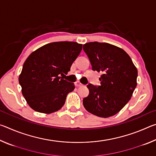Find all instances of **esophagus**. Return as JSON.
I'll return each mask as SVG.
<instances>
[{
	"mask_svg": "<svg viewBox=\"0 0 156 156\" xmlns=\"http://www.w3.org/2000/svg\"><path fill=\"white\" fill-rule=\"evenodd\" d=\"M76 87H81V86H83V84H81L80 83H78L76 84Z\"/></svg>",
	"mask_w": 156,
	"mask_h": 156,
	"instance_id": "obj_1",
	"label": "esophagus"
}]
</instances>
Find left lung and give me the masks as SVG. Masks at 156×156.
Instances as JSON below:
<instances>
[{"label":"left lung","mask_w":156,"mask_h":156,"mask_svg":"<svg viewBox=\"0 0 156 156\" xmlns=\"http://www.w3.org/2000/svg\"><path fill=\"white\" fill-rule=\"evenodd\" d=\"M83 50L93 71L100 72V85L91 83L83 99L85 109L98 117L114 115L131 99L137 86L138 70L130 56L113 44L98 42L84 44Z\"/></svg>","instance_id":"left-lung-1"}]
</instances>
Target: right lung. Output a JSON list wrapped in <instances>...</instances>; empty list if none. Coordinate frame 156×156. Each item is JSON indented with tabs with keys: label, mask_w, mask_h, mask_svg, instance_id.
Returning <instances> with one entry per match:
<instances>
[{
	"label": "right lung",
	"mask_w": 156,
	"mask_h": 156,
	"mask_svg": "<svg viewBox=\"0 0 156 156\" xmlns=\"http://www.w3.org/2000/svg\"><path fill=\"white\" fill-rule=\"evenodd\" d=\"M82 47L83 44L75 42H54L29 56L18 80L23 96L31 109L44 113L61 109L75 85L60 76L67 74Z\"/></svg>",
	"instance_id": "right-lung-1"
}]
</instances>
